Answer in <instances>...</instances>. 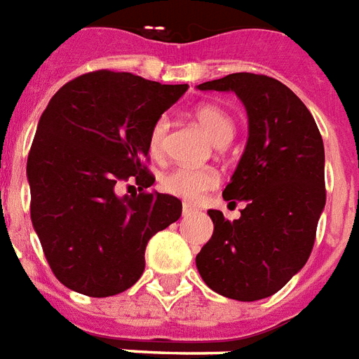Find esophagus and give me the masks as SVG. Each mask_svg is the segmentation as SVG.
<instances>
[{"mask_svg": "<svg viewBox=\"0 0 359 359\" xmlns=\"http://www.w3.org/2000/svg\"><path fill=\"white\" fill-rule=\"evenodd\" d=\"M194 212H196V209H191V207H188V205L182 207V216H191Z\"/></svg>", "mask_w": 359, "mask_h": 359, "instance_id": "1", "label": "esophagus"}]
</instances>
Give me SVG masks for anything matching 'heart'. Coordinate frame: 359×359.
<instances>
[{"mask_svg": "<svg viewBox=\"0 0 359 359\" xmlns=\"http://www.w3.org/2000/svg\"><path fill=\"white\" fill-rule=\"evenodd\" d=\"M194 116L199 124L203 126L205 131L215 141V144L224 147L231 141L235 133V122L224 109L212 103H203L196 107ZM169 131V118L160 116L156 120L149 133V149L154 156L163 152L165 147V137ZM220 182V177L215 169L210 168H173L171 171L163 175L161 179V188L175 196V198L184 199L186 203H198L205 194L212 188H216Z\"/></svg>", "mask_w": 359, "mask_h": 359, "instance_id": "obj_1", "label": "heart"}]
</instances>
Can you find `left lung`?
I'll return each mask as SVG.
<instances>
[{
  "label": "left lung",
  "instance_id": "8db88e82",
  "mask_svg": "<svg viewBox=\"0 0 359 359\" xmlns=\"http://www.w3.org/2000/svg\"><path fill=\"white\" fill-rule=\"evenodd\" d=\"M199 90L235 92L248 114V141L222 191L245 201L239 220L209 210L215 231L196 256L216 294L258 301L277 294L307 264L325 205L324 141L313 114L277 79L231 73Z\"/></svg>",
  "mask_w": 359,
  "mask_h": 359
}]
</instances>
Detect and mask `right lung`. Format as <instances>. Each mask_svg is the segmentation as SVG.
<instances>
[{"label": "right lung", "instance_id": "1", "mask_svg": "<svg viewBox=\"0 0 359 359\" xmlns=\"http://www.w3.org/2000/svg\"><path fill=\"white\" fill-rule=\"evenodd\" d=\"M188 90L94 71L54 94L27 156L32 224L60 283L90 297L131 288L152 235L177 222L180 199L147 191L150 128ZM142 190L120 198V182Z\"/></svg>", "mask_w": 359, "mask_h": 359}]
</instances>
